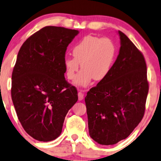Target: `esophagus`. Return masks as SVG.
<instances>
[{
	"instance_id": "1",
	"label": "esophagus",
	"mask_w": 161,
	"mask_h": 161,
	"mask_svg": "<svg viewBox=\"0 0 161 161\" xmlns=\"http://www.w3.org/2000/svg\"><path fill=\"white\" fill-rule=\"evenodd\" d=\"M83 98H84V93H83L82 91H79L78 92V98L79 101L82 100Z\"/></svg>"
}]
</instances>
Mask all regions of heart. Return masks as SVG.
<instances>
[{
    "mask_svg": "<svg viewBox=\"0 0 161 161\" xmlns=\"http://www.w3.org/2000/svg\"><path fill=\"white\" fill-rule=\"evenodd\" d=\"M115 46L109 38L87 35L73 48L74 57H66L63 65L65 75L73 80L81 67L82 72L77 77L76 85L85 87L93 79L102 81L108 76L114 62Z\"/></svg>",
    "mask_w": 161,
    "mask_h": 161,
    "instance_id": "b5f03b06",
    "label": "heart"
}]
</instances>
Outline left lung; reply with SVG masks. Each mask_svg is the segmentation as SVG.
<instances>
[{
    "mask_svg": "<svg viewBox=\"0 0 161 161\" xmlns=\"http://www.w3.org/2000/svg\"><path fill=\"white\" fill-rule=\"evenodd\" d=\"M121 47L108 76L85 97L89 134L102 145L127 138L142 120L149 83L142 53L119 31Z\"/></svg>",
    "mask_w": 161,
    "mask_h": 161,
    "instance_id": "obj_1",
    "label": "left lung"
}]
</instances>
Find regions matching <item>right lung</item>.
Returning <instances> with one entry per match:
<instances>
[{
	"instance_id": "1",
	"label": "right lung",
	"mask_w": 161,
	"mask_h": 161,
	"mask_svg": "<svg viewBox=\"0 0 161 161\" xmlns=\"http://www.w3.org/2000/svg\"><path fill=\"white\" fill-rule=\"evenodd\" d=\"M78 30L46 26L32 34L19 51L12 75V99L25 131L40 141L61 134L77 90L65 79L67 47Z\"/></svg>"
}]
</instances>
